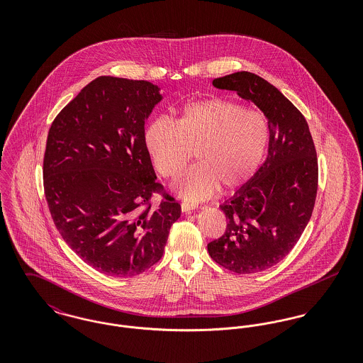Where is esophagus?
<instances>
[{
  "label": "esophagus",
  "instance_id": "esophagus-1",
  "mask_svg": "<svg viewBox=\"0 0 363 363\" xmlns=\"http://www.w3.org/2000/svg\"><path fill=\"white\" fill-rule=\"evenodd\" d=\"M181 209H182L184 213H189L191 211L197 209V207L193 206V204H189V203H182V204H181Z\"/></svg>",
  "mask_w": 363,
  "mask_h": 363
}]
</instances>
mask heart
Returning a JSON list of instances; mask_svg holds the SVG:
<instances>
[{"label":"heart","mask_w":363,"mask_h":363,"mask_svg":"<svg viewBox=\"0 0 363 363\" xmlns=\"http://www.w3.org/2000/svg\"><path fill=\"white\" fill-rule=\"evenodd\" d=\"M271 138L264 116L225 98L186 104L179 121L157 117L145 130V147L156 172L174 178L193 159L199 164L181 175L174 188L189 201L213 196L220 185L240 189L257 173Z\"/></svg>","instance_id":"1"}]
</instances>
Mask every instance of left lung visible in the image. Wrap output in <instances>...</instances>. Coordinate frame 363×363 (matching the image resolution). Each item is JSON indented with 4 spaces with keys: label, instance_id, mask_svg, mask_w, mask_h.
<instances>
[{
    "label": "left lung",
    "instance_id": "8db88e82",
    "mask_svg": "<svg viewBox=\"0 0 363 363\" xmlns=\"http://www.w3.org/2000/svg\"><path fill=\"white\" fill-rule=\"evenodd\" d=\"M267 117L268 156L255 177L220 209L225 234L208 243V253L235 274H257L284 259L311 220L318 186V162L309 125L277 86L250 72L215 79Z\"/></svg>",
    "mask_w": 363,
    "mask_h": 363
}]
</instances>
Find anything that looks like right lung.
<instances>
[{
  "mask_svg": "<svg viewBox=\"0 0 363 363\" xmlns=\"http://www.w3.org/2000/svg\"><path fill=\"white\" fill-rule=\"evenodd\" d=\"M162 101L145 80L101 76L52 121L43 186L70 249L107 277H138L162 259L181 206L156 182L144 123ZM154 192L162 200L150 203Z\"/></svg>",
  "mask_w": 363,
  "mask_h": 363,
  "instance_id": "right-lung-1",
  "label": "right lung"
}]
</instances>
